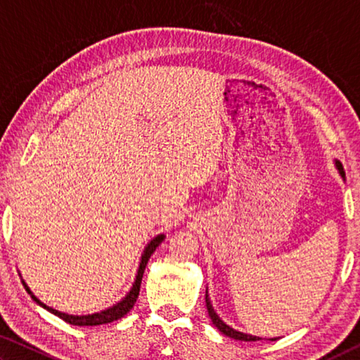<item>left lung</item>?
Masks as SVG:
<instances>
[{
    "label": "left lung",
    "mask_w": 360,
    "mask_h": 360,
    "mask_svg": "<svg viewBox=\"0 0 360 360\" xmlns=\"http://www.w3.org/2000/svg\"><path fill=\"white\" fill-rule=\"evenodd\" d=\"M335 165H337L341 178L345 179V172H343V167H341V163L338 160H335ZM205 300H206V308H208V314H210V318L212 321V324H214L224 335H227V337L235 338V340H241V341H259V340H262L260 337H255V335L238 332V330H235V328H231L230 326L225 324V322L221 318H219V314L214 311V308H212L211 300H210V297H208V290H206V298H205ZM270 340L273 341V340H276V338H270Z\"/></svg>",
    "instance_id": "8db88e82"
}]
</instances>
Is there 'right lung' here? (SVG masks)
<instances>
[{
  "label": "right lung",
  "mask_w": 360,
  "mask_h": 360,
  "mask_svg": "<svg viewBox=\"0 0 360 360\" xmlns=\"http://www.w3.org/2000/svg\"><path fill=\"white\" fill-rule=\"evenodd\" d=\"M163 240H165V235L160 233V235H157L155 238H152L148 243V246H146L144 251H143L141 262H139L135 283H133L129 294H127L124 298H122L120 302H117L115 304H112V307H109L106 309H103V311H100V313L85 314V316H75V314H66V313H62V311H57V309L47 307V304L42 303L38 297L33 295V292L30 290V288L25 284V281H23V279H22V283H23V285H25V289L28 290V294L32 295V298H33L36 303L41 304L42 308H46L47 311H51L52 314L58 316L60 319H63L65 322H68V324H72V326H101V324H109V322L124 318V316L133 308V304H135L136 298L139 295V288H141V279H143V275H144L146 265H148L150 255L154 254V251H155V249L158 248V245H160Z\"/></svg>",
  "instance_id": "1"
}]
</instances>
